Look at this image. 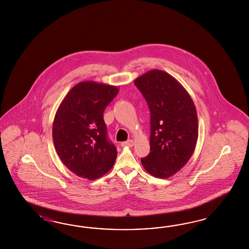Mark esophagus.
Instances as JSON below:
<instances>
[{
  "mask_svg": "<svg viewBox=\"0 0 249 249\" xmlns=\"http://www.w3.org/2000/svg\"><path fill=\"white\" fill-rule=\"evenodd\" d=\"M134 145V142L132 141V140H128V141H127V142H122L121 143V146L122 147H132Z\"/></svg>",
  "mask_w": 249,
  "mask_h": 249,
  "instance_id": "esophagus-1",
  "label": "esophagus"
}]
</instances>
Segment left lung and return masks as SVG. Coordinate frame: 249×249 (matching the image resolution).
I'll return each instance as SVG.
<instances>
[{"instance_id": "left-lung-1", "label": "left lung", "mask_w": 249, "mask_h": 249, "mask_svg": "<svg viewBox=\"0 0 249 249\" xmlns=\"http://www.w3.org/2000/svg\"><path fill=\"white\" fill-rule=\"evenodd\" d=\"M134 84L151 113V149L142 163L154 177L168 178L187 163L196 149V107L188 92L164 71L151 70L139 76Z\"/></svg>"}]
</instances>
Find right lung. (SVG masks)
<instances>
[{"label":"right lung","mask_w":249,"mask_h":249,"mask_svg":"<svg viewBox=\"0 0 249 249\" xmlns=\"http://www.w3.org/2000/svg\"><path fill=\"white\" fill-rule=\"evenodd\" d=\"M118 93L114 86L80 82L68 92L55 113V151L62 162L79 177L95 180L113 167L117 149L107 138L103 114Z\"/></svg>","instance_id":"right-lung-1"}]
</instances>
